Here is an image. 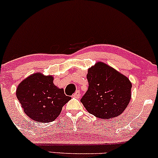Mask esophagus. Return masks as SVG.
<instances>
[{
    "label": "esophagus",
    "instance_id": "esophagus-1",
    "mask_svg": "<svg viewBox=\"0 0 158 158\" xmlns=\"http://www.w3.org/2000/svg\"><path fill=\"white\" fill-rule=\"evenodd\" d=\"M80 95H81L80 91H79V90H77V91H76V93L73 95V97L77 98H77L80 97Z\"/></svg>",
    "mask_w": 158,
    "mask_h": 158
}]
</instances>
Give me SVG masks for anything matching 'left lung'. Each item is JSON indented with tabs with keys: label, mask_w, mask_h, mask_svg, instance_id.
Segmentation results:
<instances>
[{
	"label": "left lung",
	"mask_w": 158,
	"mask_h": 158,
	"mask_svg": "<svg viewBox=\"0 0 158 158\" xmlns=\"http://www.w3.org/2000/svg\"><path fill=\"white\" fill-rule=\"evenodd\" d=\"M88 89L81 102L90 114L108 119L120 115L131 100V83L126 77L105 63L88 69Z\"/></svg>",
	"instance_id": "left-lung-1"
}]
</instances>
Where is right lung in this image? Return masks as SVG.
I'll list each match as a JSON object with an SVG mask.
<instances>
[{"label":"right lung","mask_w":158,"mask_h":158,"mask_svg":"<svg viewBox=\"0 0 158 158\" xmlns=\"http://www.w3.org/2000/svg\"><path fill=\"white\" fill-rule=\"evenodd\" d=\"M16 96L26 115L42 123L55 120L62 107L71 99L65 95L63 88L53 84L52 76L41 73H33L21 81Z\"/></svg>","instance_id":"add662e5"}]
</instances>
